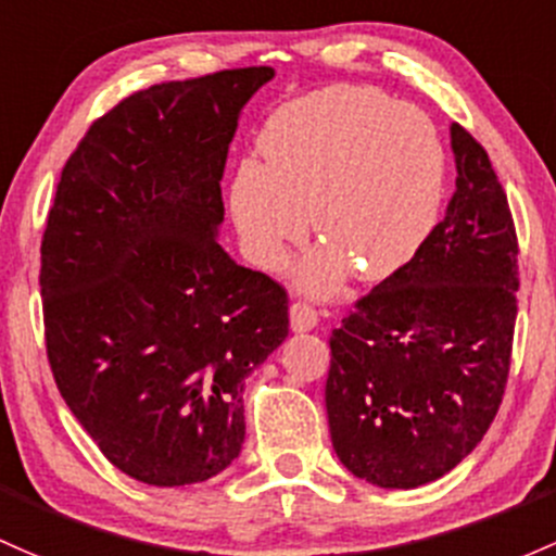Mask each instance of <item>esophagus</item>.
I'll use <instances>...</instances> for the list:
<instances>
[{
  "mask_svg": "<svg viewBox=\"0 0 556 556\" xmlns=\"http://www.w3.org/2000/svg\"><path fill=\"white\" fill-rule=\"evenodd\" d=\"M317 323H319V317H317V312H314L312 306H308V303H293V306H290V327H293V332H308V330H314V327H317Z\"/></svg>",
  "mask_w": 556,
  "mask_h": 556,
  "instance_id": "1",
  "label": "esophagus"
}]
</instances>
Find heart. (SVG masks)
<instances>
[{
	"instance_id": "b5f03b06",
	"label": "heart",
	"mask_w": 556,
	"mask_h": 556,
	"mask_svg": "<svg viewBox=\"0 0 556 556\" xmlns=\"http://www.w3.org/2000/svg\"><path fill=\"white\" fill-rule=\"evenodd\" d=\"M263 160H244L229 189L250 261L277 271L303 242L312 210L325 239L301 266L314 295L346 274L394 277L424 248L445 194V151L429 116L376 87L336 85L285 103L261 132Z\"/></svg>"
}]
</instances>
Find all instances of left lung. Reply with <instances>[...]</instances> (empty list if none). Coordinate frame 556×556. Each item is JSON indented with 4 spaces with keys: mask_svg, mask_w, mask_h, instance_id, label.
Returning <instances> with one entry per match:
<instances>
[{
    "mask_svg": "<svg viewBox=\"0 0 556 556\" xmlns=\"http://www.w3.org/2000/svg\"><path fill=\"white\" fill-rule=\"evenodd\" d=\"M455 194L418 255L330 338V440L354 477L410 490L445 477L498 413L517 323V233L488 151L450 125Z\"/></svg>",
    "mask_w": 556,
    "mask_h": 556,
    "instance_id": "8db88e82",
    "label": "left lung"
}]
</instances>
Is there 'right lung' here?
Wrapping results in <instances>:
<instances>
[{
    "instance_id": "right-lung-1",
    "label": "right lung",
    "mask_w": 556,
    "mask_h": 556,
    "mask_svg": "<svg viewBox=\"0 0 556 556\" xmlns=\"http://www.w3.org/2000/svg\"><path fill=\"white\" fill-rule=\"evenodd\" d=\"M274 79L250 66L132 92L92 122L47 215V359L127 477L220 475L244 442V378L288 338V293L218 244L229 143Z\"/></svg>"
}]
</instances>
